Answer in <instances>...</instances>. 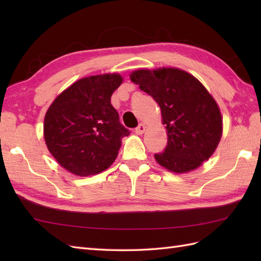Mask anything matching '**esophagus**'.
Here are the masks:
<instances>
[{"label":"esophagus","instance_id":"1","mask_svg":"<svg viewBox=\"0 0 261 261\" xmlns=\"http://www.w3.org/2000/svg\"><path fill=\"white\" fill-rule=\"evenodd\" d=\"M145 131H146V125L143 123H140L139 125L136 127V134L139 135V136H141Z\"/></svg>","mask_w":261,"mask_h":261}]
</instances>
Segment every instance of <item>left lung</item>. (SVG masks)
I'll list each match as a JSON object with an SVG mask.
<instances>
[{
  "mask_svg": "<svg viewBox=\"0 0 261 261\" xmlns=\"http://www.w3.org/2000/svg\"><path fill=\"white\" fill-rule=\"evenodd\" d=\"M130 77L162 110L168 142L163 152L154 153L159 165L186 173L212 156L222 136V118L214 98L195 77L176 68L140 69Z\"/></svg>",
  "mask_w": 261,
  "mask_h": 261,
  "instance_id": "1",
  "label": "left lung"
}]
</instances>
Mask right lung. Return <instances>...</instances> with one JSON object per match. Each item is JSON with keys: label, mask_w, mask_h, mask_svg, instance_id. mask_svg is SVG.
Returning a JSON list of instances; mask_svg holds the SVG:
<instances>
[{"label": "right lung", "mask_w": 261, "mask_h": 261, "mask_svg": "<svg viewBox=\"0 0 261 261\" xmlns=\"http://www.w3.org/2000/svg\"><path fill=\"white\" fill-rule=\"evenodd\" d=\"M121 83L118 74L85 77L48 109L43 124L47 147L70 173L90 176L109 168L118 156L121 139L130 135L111 104V95Z\"/></svg>", "instance_id": "obj_1"}]
</instances>
